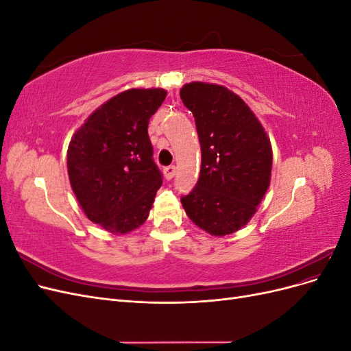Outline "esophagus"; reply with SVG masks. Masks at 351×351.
Listing matches in <instances>:
<instances>
[{"label": "esophagus", "instance_id": "34e87169", "mask_svg": "<svg viewBox=\"0 0 351 351\" xmlns=\"http://www.w3.org/2000/svg\"><path fill=\"white\" fill-rule=\"evenodd\" d=\"M176 173H177V167H174V165H169V167L164 168V176L167 180H171L176 176Z\"/></svg>", "mask_w": 351, "mask_h": 351}]
</instances>
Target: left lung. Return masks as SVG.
Masks as SVG:
<instances>
[{
    "mask_svg": "<svg viewBox=\"0 0 351 351\" xmlns=\"http://www.w3.org/2000/svg\"><path fill=\"white\" fill-rule=\"evenodd\" d=\"M180 98L193 112L202 152L196 187L182 205L208 234H232L252 219L269 187L271 141L249 105L226 86L186 83Z\"/></svg>",
    "mask_w": 351,
    "mask_h": 351,
    "instance_id": "obj_1",
    "label": "left lung"
}]
</instances>
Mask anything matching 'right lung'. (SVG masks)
I'll use <instances>...</instances> for the list:
<instances>
[{"instance_id":"1","label":"right lung","mask_w":351,"mask_h":351,"mask_svg":"<svg viewBox=\"0 0 351 351\" xmlns=\"http://www.w3.org/2000/svg\"><path fill=\"white\" fill-rule=\"evenodd\" d=\"M165 97L161 88L124 90L71 136L67 171L74 196L84 215L111 234L139 228L162 184L147 124Z\"/></svg>"}]
</instances>
